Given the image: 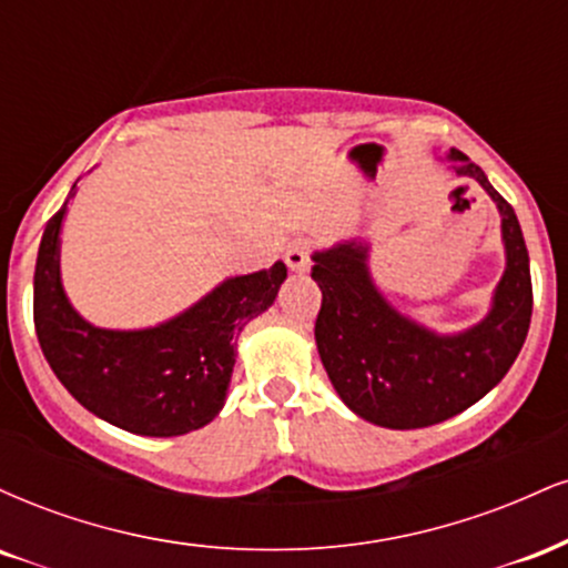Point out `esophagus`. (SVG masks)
<instances>
[{"label": "esophagus", "mask_w": 568, "mask_h": 568, "mask_svg": "<svg viewBox=\"0 0 568 568\" xmlns=\"http://www.w3.org/2000/svg\"><path fill=\"white\" fill-rule=\"evenodd\" d=\"M312 247L310 243H304V240H296V243H291L285 247V264H288L291 272H306L310 270L312 258H310Z\"/></svg>", "instance_id": "esophagus-1"}]
</instances>
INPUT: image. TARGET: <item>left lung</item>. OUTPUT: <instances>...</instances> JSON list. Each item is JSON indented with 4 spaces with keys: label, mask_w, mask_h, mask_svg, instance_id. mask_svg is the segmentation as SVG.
Segmentation results:
<instances>
[{
    "label": "left lung",
    "mask_w": 568,
    "mask_h": 568,
    "mask_svg": "<svg viewBox=\"0 0 568 568\" xmlns=\"http://www.w3.org/2000/svg\"><path fill=\"white\" fill-rule=\"evenodd\" d=\"M448 160L497 202L507 266L488 315L473 328L440 336L400 315L368 272L366 243L317 251L312 280L321 285L315 342L331 384L371 425L416 429L452 419L491 393L524 347L531 323L529 251L513 205L462 152Z\"/></svg>",
    "instance_id": "obj_1"
}]
</instances>
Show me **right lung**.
I'll list each match as a JSON object with an SVG mask.
<instances>
[{
	"label": "right lung",
	"instance_id": "add662e5",
	"mask_svg": "<svg viewBox=\"0 0 568 568\" xmlns=\"http://www.w3.org/2000/svg\"><path fill=\"white\" fill-rule=\"evenodd\" d=\"M67 202L44 226L34 270L37 338L58 382L90 414L128 433L173 438L205 427L224 408L237 336L277 298L285 264L224 280L154 328H95L77 315L61 285Z\"/></svg>",
	"mask_w": 568,
	"mask_h": 568
}]
</instances>
